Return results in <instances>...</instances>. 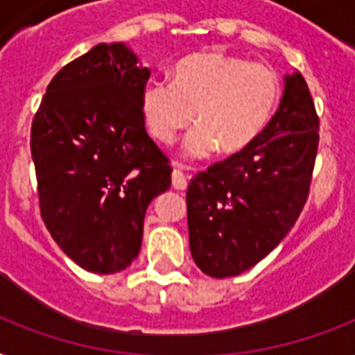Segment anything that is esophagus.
<instances>
[{"instance_id": "1", "label": "esophagus", "mask_w": 355, "mask_h": 355, "mask_svg": "<svg viewBox=\"0 0 355 355\" xmlns=\"http://www.w3.org/2000/svg\"><path fill=\"white\" fill-rule=\"evenodd\" d=\"M171 182L173 188L178 189V191H184V189L188 188V178H186V175L182 171H178V169H175L171 173Z\"/></svg>"}]
</instances>
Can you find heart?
<instances>
[{"instance_id":"1","label":"heart","mask_w":355,"mask_h":355,"mask_svg":"<svg viewBox=\"0 0 355 355\" xmlns=\"http://www.w3.org/2000/svg\"><path fill=\"white\" fill-rule=\"evenodd\" d=\"M278 101L280 80L269 66L219 51L180 58L173 80L150 79L141 88L144 119L162 145L175 144L193 118L199 123L184 144L191 158L217 149L223 155L248 149L269 125Z\"/></svg>"}]
</instances>
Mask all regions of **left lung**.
I'll use <instances>...</instances> for the list:
<instances>
[{"instance_id": "8db88e82", "label": "left lung", "mask_w": 355, "mask_h": 355, "mask_svg": "<svg viewBox=\"0 0 355 355\" xmlns=\"http://www.w3.org/2000/svg\"><path fill=\"white\" fill-rule=\"evenodd\" d=\"M317 147L319 116L308 85L300 73L287 75L259 138L189 182V248L205 275H241L287 236L308 200Z\"/></svg>"}]
</instances>
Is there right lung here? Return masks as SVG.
Returning <instances> with one entry per match:
<instances>
[{
    "instance_id": "1",
    "label": "right lung",
    "mask_w": 355,
    "mask_h": 355,
    "mask_svg": "<svg viewBox=\"0 0 355 355\" xmlns=\"http://www.w3.org/2000/svg\"><path fill=\"white\" fill-rule=\"evenodd\" d=\"M150 71L125 44H97L51 79L31 127L42 219L90 272L138 256L147 206L171 186L167 158L145 130Z\"/></svg>"
}]
</instances>
